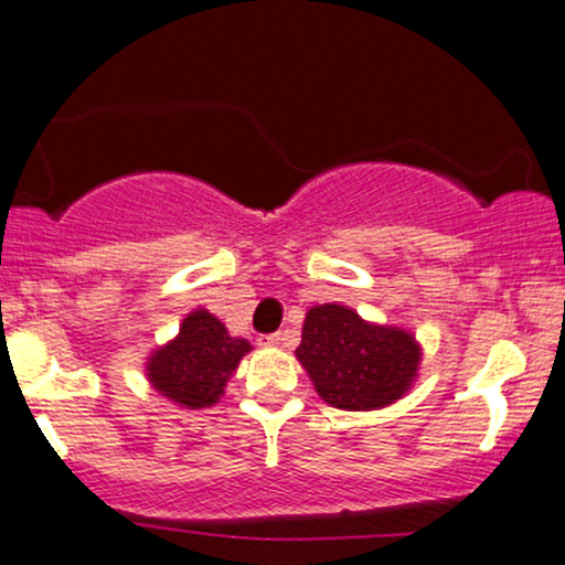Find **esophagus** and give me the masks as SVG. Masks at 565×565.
I'll return each mask as SVG.
<instances>
[{
	"mask_svg": "<svg viewBox=\"0 0 565 565\" xmlns=\"http://www.w3.org/2000/svg\"><path fill=\"white\" fill-rule=\"evenodd\" d=\"M284 343V334L281 332H273V334H263L259 338V345H265V349H278V345Z\"/></svg>",
	"mask_w": 565,
	"mask_h": 565,
	"instance_id": "esophagus-1",
	"label": "esophagus"
}]
</instances>
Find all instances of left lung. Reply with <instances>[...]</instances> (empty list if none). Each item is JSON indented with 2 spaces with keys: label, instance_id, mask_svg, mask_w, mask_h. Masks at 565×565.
I'll return each mask as SVG.
<instances>
[{
  "label": "left lung",
  "instance_id": "8db88e82",
  "mask_svg": "<svg viewBox=\"0 0 565 565\" xmlns=\"http://www.w3.org/2000/svg\"><path fill=\"white\" fill-rule=\"evenodd\" d=\"M295 356L327 405L381 411L411 392L424 351L411 330L375 324L349 306L324 302L308 308Z\"/></svg>",
  "mask_w": 565,
  "mask_h": 565
}]
</instances>
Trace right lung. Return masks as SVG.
Listing matches in <instances>:
<instances>
[{"label":"right lung","instance_id":"add662e5","mask_svg":"<svg viewBox=\"0 0 565 565\" xmlns=\"http://www.w3.org/2000/svg\"><path fill=\"white\" fill-rule=\"evenodd\" d=\"M249 351V340L233 338L214 313L195 308L182 319L177 338L147 356L145 375L154 392L173 405L201 411L220 402Z\"/></svg>","mask_w":565,"mask_h":565}]
</instances>
